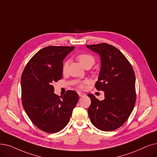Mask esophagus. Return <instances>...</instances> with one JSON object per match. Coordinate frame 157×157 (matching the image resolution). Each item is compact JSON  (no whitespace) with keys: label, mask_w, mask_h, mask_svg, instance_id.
Here are the masks:
<instances>
[{"label":"esophagus","mask_w":157,"mask_h":157,"mask_svg":"<svg viewBox=\"0 0 157 157\" xmlns=\"http://www.w3.org/2000/svg\"><path fill=\"white\" fill-rule=\"evenodd\" d=\"M78 95H79L80 97H83L85 95V94L84 93H82V92H78Z\"/></svg>","instance_id":"34e87169"}]
</instances>
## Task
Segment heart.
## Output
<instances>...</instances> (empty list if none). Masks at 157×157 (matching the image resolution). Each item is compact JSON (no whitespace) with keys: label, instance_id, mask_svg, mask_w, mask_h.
<instances>
[{"label":"heart","instance_id":"1","mask_svg":"<svg viewBox=\"0 0 157 157\" xmlns=\"http://www.w3.org/2000/svg\"><path fill=\"white\" fill-rule=\"evenodd\" d=\"M77 59L79 61L80 64L82 65L84 68L86 67H92L95 63L94 58L89 54L86 53H81L77 56ZM68 67H69V62H65L62 66V72L63 73L67 72ZM85 82L83 83H81L78 85V87L81 89H83L85 88Z\"/></svg>","mask_w":157,"mask_h":157}]
</instances>
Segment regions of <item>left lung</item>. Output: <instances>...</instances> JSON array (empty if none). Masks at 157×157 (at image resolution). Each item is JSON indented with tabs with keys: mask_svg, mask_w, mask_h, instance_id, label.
I'll return each mask as SVG.
<instances>
[{
	"mask_svg": "<svg viewBox=\"0 0 157 157\" xmlns=\"http://www.w3.org/2000/svg\"><path fill=\"white\" fill-rule=\"evenodd\" d=\"M99 54L101 67L98 90L105 92V99L99 101L88 94L91 104L88 109L92 124L102 131L115 130L123 125L131 115L136 101L135 76L129 61L116 47L105 43L86 45Z\"/></svg>",
	"mask_w": 157,
	"mask_h": 157,
	"instance_id": "1",
	"label": "left lung"
}]
</instances>
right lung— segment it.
Listing matches in <instances>:
<instances>
[{
	"label": "right lung",
	"mask_w": 157,
	"mask_h": 157,
	"mask_svg": "<svg viewBox=\"0 0 157 157\" xmlns=\"http://www.w3.org/2000/svg\"><path fill=\"white\" fill-rule=\"evenodd\" d=\"M75 47L48 46L25 65L21 76L22 105L33 123L47 133H57L69 123L79 95L67 90L54 93L52 83L62 78L63 60Z\"/></svg>",
	"instance_id": "1"
}]
</instances>
